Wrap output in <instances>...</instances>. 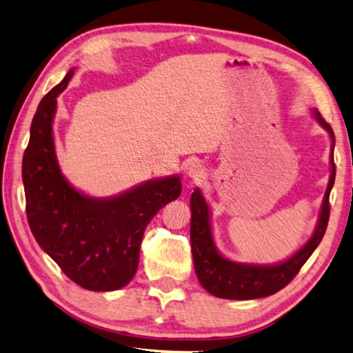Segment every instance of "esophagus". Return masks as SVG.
Listing matches in <instances>:
<instances>
[{
	"instance_id": "esophagus-1",
	"label": "esophagus",
	"mask_w": 353,
	"mask_h": 353,
	"mask_svg": "<svg viewBox=\"0 0 353 353\" xmlns=\"http://www.w3.org/2000/svg\"><path fill=\"white\" fill-rule=\"evenodd\" d=\"M188 177L191 179V182H202L205 179V168L201 162H193L188 166Z\"/></svg>"
}]
</instances>
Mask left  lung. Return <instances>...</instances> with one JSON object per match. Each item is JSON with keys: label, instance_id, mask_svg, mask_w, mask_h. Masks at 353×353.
<instances>
[{"label": "left lung", "instance_id": "1", "mask_svg": "<svg viewBox=\"0 0 353 353\" xmlns=\"http://www.w3.org/2000/svg\"><path fill=\"white\" fill-rule=\"evenodd\" d=\"M316 120L325 130L330 132L332 137V174L325 191L321 214L312 239L293 254L290 259L281 262L278 265H248L238 264V262L228 261L217 253L214 248L213 238H211L210 227V210L205 202L202 193L194 190L191 194V250H193V259L199 283L205 290L214 294L217 298L225 299H256L270 296L279 292L299 273L301 267L310 258L319 242L324 238L327 222L330 216V190L335 182V160H333V148H335V136H333L332 126L325 123V120L315 112Z\"/></svg>", "mask_w": 353, "mask_h": 353}]
</instances>
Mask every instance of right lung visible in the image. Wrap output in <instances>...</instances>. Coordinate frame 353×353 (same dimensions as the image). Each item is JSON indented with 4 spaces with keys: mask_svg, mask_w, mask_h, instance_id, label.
I'll return each mask as SVG.
<instances>
[{
    "mask_svg": "<svg viewBox=\"0 0 353 353\" xmlns=\"http://www.w3.org/2000/svg\"><path fill=\"white\" fill-rule=\"evenodd\" d=\"M72 74L44 95L32 119L23 156L26 214L38 245L70 281L112 292L136 274L146 225L181 196L182 185L177 176L157 179L112 199H92L70 187L57 163L52 120Z\"/></svg>",
    "mask_w": 353,
    "mask_h": 353,
    "instance_id": "obj_1",
    "label": "right lung"
}]
</instances>
